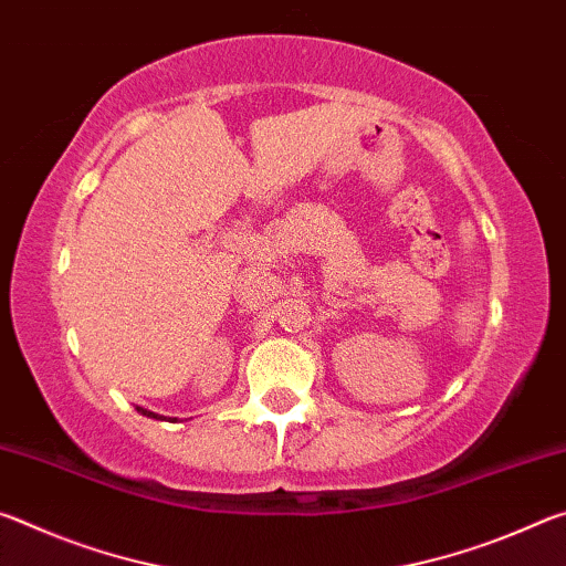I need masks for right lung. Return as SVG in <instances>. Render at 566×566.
<instances>
[{
	"mask_svg": "<svg viewBox=\"0 0 566 566\" xmlns=\"http://www.w3.org/2000/svg\"><path fill=\"white\" fill-rule=\"evenodd\" d=\"M137 409L142 411V415H147V417H157V415H155V411H147V409H142V407H137Z\"/></svg>",
	"mask_w": 566,
	"mask_h": 566,
	"instance_id": "obj_1",
	"label": "right lung"
}]
</instances>
